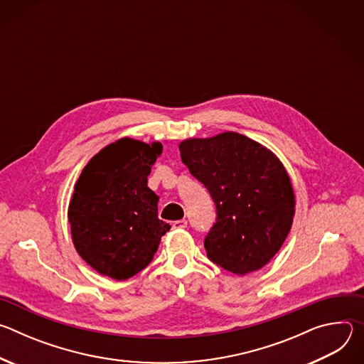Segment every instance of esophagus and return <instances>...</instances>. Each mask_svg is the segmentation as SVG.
Wrapping results in <instances>:
<instances>
[{"mask_svg": "<svg viewBox=\"0 0 364 364\" xmlns=\"http://www.w3.org/2000/svg\"><path fill=\"white\" fill-rule=\"evenodd\" d=\"M184 228H187V220H176V222H173V229H184Z\"/></svg>", "mask_w": 364, "mask_h": 364, "instance_id": "esophagus-1", "label": "esophagus"}]
</instances>
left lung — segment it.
I'll return each instance as SVG.
<instances>
[{
	"instance_id": "8db88e82",
	"label": "left lung",
	"mask_w": 364,
	"mask_h": 364,
	"mask_svg": "<svg viewBox=\"0 0 364 364\" xmlns=\"http://www.w3.org/2000/svg\"><path fill=\"white\" fill-rule=\"evenodd\" d=\"M178 148L216 204V222L204 237L207 257L236 275L265 267L294 219V190L281 161L236 132L186 139Z\"/></svg>"
}]
</instances>
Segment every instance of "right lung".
<instances>
[{"instance_id":"1","label":"right lung","mask_w":364,"mask_h":364,"mask_svg":"<svg viewBox=\"0 0 364 364\" xmlns=\"http://www.w3.org/2000/svg\"><path fill=\"white\" fill-rule=\"evenodd\" d=\"M161 151L160 142L118 139L95 155L75 186L68 213L73 243L102 275H136L171 228L159 219V197L146 186Z\"/></svg>"}]
</instances>
